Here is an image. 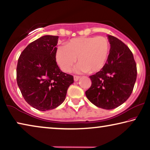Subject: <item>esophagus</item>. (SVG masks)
<instances>
[{
	"instance_id": "esophagus-1",
	"label": "esophagus",
	"mask_w": 150,
	"mask_h": 150,
	"mask_svg": "<svg viewBox=\"0 0 150 150\" xmlns=\"http://www.w3.org/2000/svg\"><path fill=\"white\" fill-rule=\"evenodd\" d=\"M73 78H74V81H77L80 79V77H79V76L75 75L74 77H73Z\"/></svg>"
}]
</instances>
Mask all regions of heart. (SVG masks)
<instances>
[{"label": "heart", "mask_w": 150, "mask_h": 150, "mask_svg": "<svg viewBox=\"0 0 150 150\" xmlns=\"http://www.w3.org/2000/svg\"><path fill=\"white\" fill-rule=\"evenodd\" d=\"M110 44L106 38L80 37L71 40L67 46L62 45L56 51L57 62L64 72H69L77 62L79 72L93 73L100 71L107 62Z\"/></svg>", "instance_id": "b5f03b06"}]
</instances>
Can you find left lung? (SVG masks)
Here are the masks:
<instances>
[{
  "label": "left lung",
  "instance_id": "obj_1",
  "mask_svg": "<svg viewBox=\"0 0 150 150\" xmlns=\"http://www.w3.org/2000/svg\"><path fill=\"white\" fill-rule=\"evenodd\" d=\"M107 36L110 44L107 62L102 70L90 76L92 84L85 95L97 107L110 110L130 97L136 80L137 68L128 47L112 35Z\"/></svg>",
  "mask_w": 150,
  "mask_h": 150
}]
</instances>
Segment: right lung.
<instances>
[{"label": "right lung", "mask_w": 150, "mask_h": 150, "mask_svg": "<svg viewBox=\"0 0 150 150\" xmlns=\"http://www.w3.org/2000/svg\"><path fill=\"white\" fill-rule=\"evenodd\" d=\"M58 36L46 35L28 45L16 67L17 84L25 100L41 111L55 108L65 99L73 77L62 72L55 59Z\"/></svg>", "instance_id": "obj_1"}]
</instances>
